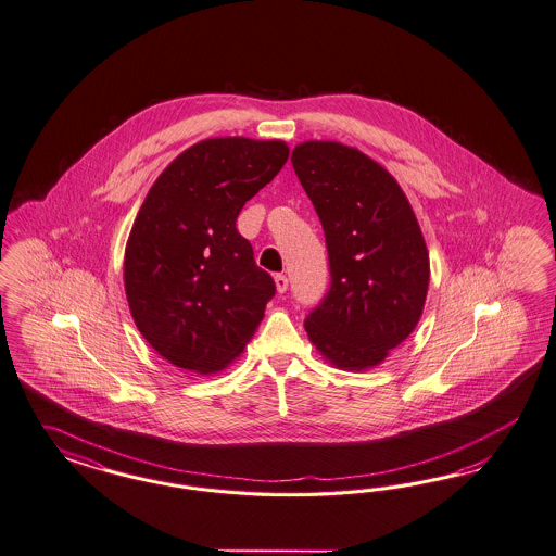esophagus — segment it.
<instances>
[{"label":"esophagus","instance_id":"34e87169","mask_svg":"<svg viewBox=\"0 0 556 556\" xmlns=\"http://www.w3.org/2000/svg\"><path fill=\"white\" fill-rule=\"evenodd\" d=\"M287 286H289V281H287L286 275H275V287H277V293H286Z\"/></svg>","mask_w":556,"mask_h":556}]
</instances>
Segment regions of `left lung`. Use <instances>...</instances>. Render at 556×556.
I'll return each mask as SVG.
<instances>
[{
	"instance_id": "1",
	"label": "left lung",
	"mask_w": 556,
	"mask_h": 556,
	"mask_svg": "<svg viewBox=\"0 0 556 556\" xmlns=\"http://www.w3.org/2000/svg\"><path fill=\"white\" fill-rule=\"evenodd\" d=\"M291 163L318 212L332 273L305 332L332 367L375 369L424 312L430 256L418 218L395 177L356 147L305 140Z\"/></svg>"
}]
</instances>
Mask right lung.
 Wrapping results in <instances>:
<instances>
[{
    "label": "right lung",
    "mask_w": 556,
    "mask_h": 556,
    "mask_svg": "<svg viewBox=\"0 0 556 556\" xmlns=\"http://www.w3.org/2000/svg\"><path fill=\"white\" fill-rule=\"evenodd\" d=\"M286 140L219 136L195 142L156 177L124 251V289L138 332L170 365L230 367L275 293L236 218L286 165Z\"/></svg>",
    "instance_id": "obj_1"
}]
</instances>
